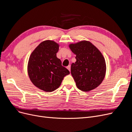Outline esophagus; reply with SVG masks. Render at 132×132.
<instances>
[{
  "label": "esophagus",
  "instance_id": "1",
  "mask_svg": "<svg viewBox=\"0 0 132 132\" xmlns=\"http://www.w3.org/2000/svg\"><path fill=\"white\" fill-rule=\"evenodd\" d=\"M67 68L69 70V71H71V66L69 65L67 67Z\"/></svg>",
  "mask_w": 132,
  "mask_h": 132
}]
</instances>
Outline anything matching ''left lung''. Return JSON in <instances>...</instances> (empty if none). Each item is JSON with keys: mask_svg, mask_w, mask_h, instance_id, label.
<instances>
[{"mask_svg": "<svg viewBox=\"0 0 132 132\" xmlns=\"http://www.w3.org/2000/svg\"><path fill=\"white\" fill-rule=\"evenodd\" d=\"M77 60L71 65V74L77 87L89 92L99 86L104 79L106 63L100 50L91 42L82 40L69 45Z\"/></svg>", "mask_w": 132, "mask_h": 132, "instance_id": "8db88e82", "label": "left lung"}]
</instances>
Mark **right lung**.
I'll return each instance as SVG.
<instances>
[{
  "mask_svg": "<svg viewBox=\"0 0 132 132\" xmlns=\"http://www.w3.org/2000/svg\"><path fill=\"white\" fill-rule=\"evenodd\" d=\"M59 47L53 40L42 42L32 51L28 63V73L31 82L46 92L58 88L64 78L70 74L57 57Z\"/></svg>",
  "mask_w": 132,
  "mask_h": 132,
  "instance_id": "1",
  "label": "right lung"
}]
</instances>
